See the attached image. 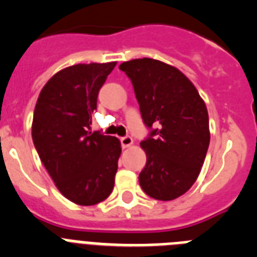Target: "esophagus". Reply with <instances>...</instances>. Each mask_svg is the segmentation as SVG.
Listing matches in <instances>:
<instances>
[{"label":"esophagus","mask_w":257,"mask_h":257,"mask_svg":"<svg viewBox=\"0 0 257 257\" xmlns=\"http://www.w3.org/2000/svg\"><path fill=\"white\" fill-rule=\"evenodd\" d=\"M133 143H134V140L131 136L126 135V136H123V138H121V144H122V148L123 149L131 147V145H133Z\"/></svg>","instance_id":"34e87169"}]
</instances>
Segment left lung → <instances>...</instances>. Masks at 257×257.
I'll return each instance as SVG.
<instances>
[{
    "instance_id": "1",
    "label": "left lung",
    "mask_w": 257,
    "mask_h": 257,
    "mask_svg": "<svg viewBox=\"0 0 257 257\" xmlns=\"http://www.w3.org/2000/svg\"><path fill=\"white\" fill-rule=\"evenodd\" d=\"M119 69L134 86L149 136L140 143L147 165L142 189L158 201H172L192 188L205 162L210 127L205 101L188 77L149 58L124 61Z\"/></svg>"
}]
</instances>
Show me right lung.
<instances>
[{"label": "right lung", "mask_w": 257, "mask_h": 257, "mask_svg": "<svg viewBox=\"0 0 257 257\" xmlns=\"http://www.w3.org/2000/svg\"><path fill=\"white\" fill-rule=\"evenodd\" d=\"M77 64L61 69L41 90L32 139L59 192L81 206H92L112 193L121 143L90 128L99 90L115 67Z\"/></svg>", "instance_id": "obj_1"}]
</instances>
